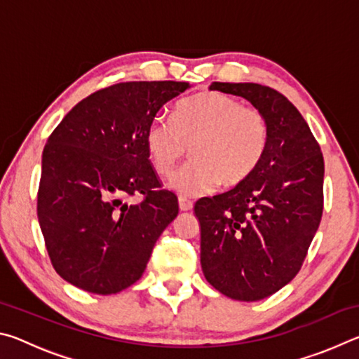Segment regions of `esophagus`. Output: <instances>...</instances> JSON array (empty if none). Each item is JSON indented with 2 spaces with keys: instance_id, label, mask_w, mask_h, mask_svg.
Segmentation results:
<instances>
[{
  "instance_id": "obj_1",
  "label": "esophagus",
  "mask_w": 359,
  "mask_h": 359,
  "mask_svg": "<svg viewBox=\"0 0 359 359\" xmlns=\"http://www.w3.org/2000/svg\"><path fill=\"white\" fill-rule=\"evenodd\" d=\"M179 209L184 210V212L191 210V209H193V201H190V199L180 196V198H179Z\"/></svg>"
}]
</instances>
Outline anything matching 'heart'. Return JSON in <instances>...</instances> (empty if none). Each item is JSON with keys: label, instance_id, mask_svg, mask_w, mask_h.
Masks as SVG:
<instances>
[{"label": "heart", "instance_id": "heart-1", "mask_svg": "<svg viewBox=\"0 0 359 359\" xmlns=\"http://www.w3.org/2000/svg\"><path fill=\"white\" fill-rule=\"evenodd\" d=\"M174 123L155 117L145 131L151 166L160 175L172 171L187 147L193 160L172 174L169 188L182 196H199L222 184L236 187L252 177L269 145V123L257 107L218 92L180 101Z\"/></svg>", "mask_w": 359, "mask_h": 359}]
</instances>
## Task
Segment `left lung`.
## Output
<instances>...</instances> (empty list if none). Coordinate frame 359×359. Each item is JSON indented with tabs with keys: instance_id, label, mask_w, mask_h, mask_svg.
<instances>
[{
	"instance_id": "left-lung-1",
	"label": "left lung",
	"mask_w": 359,
	"mask_h": 359,
	"mask_svg": "<svg viewBox=\"0 0 359 359\" xmlns=\"http://www.w3.org/2000/svg\"><path fill=\"white\" fill-rule=\"evenodd\" d=\"M269 123L266 155L241 185L194 204L205 280L236 301H259L293 280L323 214L325 161L307 121L277 90L214 82Z\"/></svg>"
}]
</instances>
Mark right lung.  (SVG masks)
I'll use <instances>...</instances> for the list:
<instances>
[{"label":"right lung","mask_w":359,"mask_h":359,"mask_svg":"<svg viewBox=\"0 0 359 359\" xmlns=\"http://www.w3.org/2000/svg\"><path fill=\"white\" fill-rule=\"evenodd\" d=\"M188 82H123L65 115L42 151L38 220L52 266L74 287L114 294L139 280L156 239L179 214L161 190L145 131ZM142 194L139 203L130 198Z\"/></svg>","instance_id":"add662e5"}]
</instances>
